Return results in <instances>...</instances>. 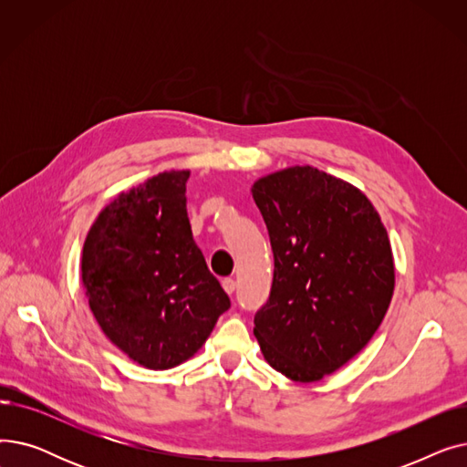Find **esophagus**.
<instances>
[{
  "instance_id": "obj_1",
  "label": "esophagus",
  "mask_w": 467,
  "mask_h": 467,
  "mask_svg": "<svg viewBox=\"0 0 467 467\" xmlns=\"http://www.w3.org/2000/svg\"><path fill=\"white\" fill-rule=\"evenodd\" d=\"M223 289L229 293V296H233L234 289H236V282H234V278H225V280H223Z\"/></svg>"
}]
</instances>
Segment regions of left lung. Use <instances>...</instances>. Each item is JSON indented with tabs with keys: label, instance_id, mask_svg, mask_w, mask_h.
Segmentation results:
<instances>
[{
	"label": "left lung",
	"instance_id": "1",
	"mask_svg": "<svg viewBox=\"0 0 467 467\" xmlns=\"http://www.w3.org/2000/svg\"><path fill=\"white\" fill-rule=\"evenodd\" d=\"M254 201L275 254L254 335L296 382L335 373L371 340L394 296V255L379 212L354 185L312 166L257 180Z\"/></svg>",
	"mask_w": 467,
	"mask_h": 467
}]
</instances>
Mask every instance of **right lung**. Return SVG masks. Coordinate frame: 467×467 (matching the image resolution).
I'll use <instances>...</instances> for the list:
<instances>
[{"label": "right lung", "mask_w": 467, "mask_h": 467, "mask_svg": "<svg viewBox=\"0 0 467 467\" xmlns=\"http://www.w3.org/2000/svg\"><path fill=\"white\" fill-rule=\"evenodd\" d=\"M189 170L120 192L92 223L81 259L88 306L113 345L147 369L192 358L231 299L192 240Z\"/></svg>", "instance_id": "1"}]
</instances>
